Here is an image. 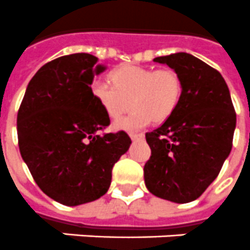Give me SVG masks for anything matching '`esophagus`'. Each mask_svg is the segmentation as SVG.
<instances>
[{"instance_id":"34e87169","label":"esophagus","mask_w":250,"mask_h":250,"mask_svg":"<svg viewBox=\"0 0 250 250\" xmlns=\"http://www.w3.org/2000/svg\"><path fill=\"white\" fill-rule=\"evenodd\" d=\"M129 137H131L132 140L135 141V140H144L145 136L142 135V133H131V135H129Z\"/></svg>"}]
</instances>
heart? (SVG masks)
I'll return each instance as SVG.
<instances>
[{
	"label": "heart",
	"mask_w": 250,
	"mask_h": 250,
	"mask_svg": "<svg viewBox=\"0 0 250 250\" xmlns=\"http://www.w3.org/2000/svg\"><path fill=\"white\" fill-rule=\"evenodd\" d=\"M111 83L96 80L91 93L110 119H118L133 106L131 114L115 122L118 129L137 131L151 122H165L179 106L183 83L173 68L119 66L109 73Z\"/></svg>",
	"instance_id": "heart-1"
}]
</instances>
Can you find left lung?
Returning <instances> with one entry per match:
<instances>
[{
    "label": "left lung",
    "instance_id": "obj_1",
    "mask_svg": "<svg viewBox=\"0 0 250 250\" xmlns=\"http://www.w3.org/2000/svg\"><path fill=\"white\" fill-rule=\"evenodd\" d=\"M183 83L179 106L146 133L151 156L145 184L154 196L177 203L197 200L221 170L232 147L236 113L221 73L188 53L156 57Z\"/></svg>",
    "mask_w": 250,
    "mask_h": 250
}]
</instances>
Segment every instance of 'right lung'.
Wrapping results in <instances>:
<instances>
[{
	"instance_id": "1",
	"label": "right lung",
	"mask_w": 250,
	"mask_h": 250,
	"mask_svg": "<svg viewBox=\"0 0 250 250\" xmlns=\"http://www.w3.org/2000/svg\"><path fill=\"white\" fill-rule=\"evenodd\" d=\"M104 70L89 53L56 58L33 76L19 108L22 160L38 187L66 206L104 196L131 145L125 131L98 133L110 125L91 93L94 76Z\"/></svg>"
}]
</instances>
